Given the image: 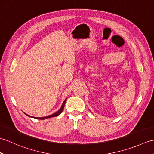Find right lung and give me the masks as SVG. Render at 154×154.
Masks as SVG:
<instances>
[{
  "mask_svg": "<svg viewBox=\"0 0 154 154\" xmlns=\"http://www.w3.org/2000/svg\"><path fill=\"white\" fill-rule=\"evenodd\" d=\"M66 99H65V100H64V102L63 103V104H62V106H61L60 109H59V110L57 111V112H55V113H54V114H51V115H49V116H44V117H33V116H32L28 115V114H26V113H24V114H26V115L28 116H29V117L34 118V119H39V120H44V119H49V118H51V117L57 116H58V115H59V114H60L62 112V111L63 110L64 106H65V101H66Z\"/></svg>",
  "mask_w": 154,
  "mask_h": 154,
  "instance_id": "1",
  "label": "right lung"
}]
</instances>
